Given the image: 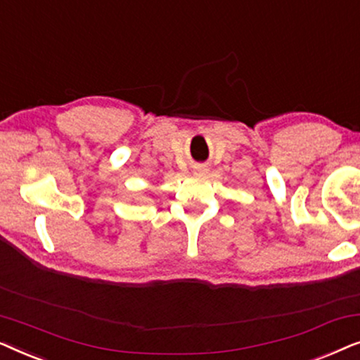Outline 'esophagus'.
Instances as JSON below:
<instances>
[{"label":"esophagus","mask_w":360,"mask_h":360,"mask_svg":"<svg viewBox=\"0 0 360 360\" xmlns=\"http://www.w3.org/2000/svg\"><path fill=\"white\" fill-rule=\"evenodd\" d=\"M193 169H195L196 174L203 175V174H206V172H208V165H201V164H200V165H195Z\"/></svg>","instance_id":"obj_1"}]
</instances>
